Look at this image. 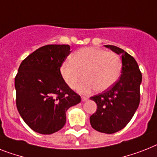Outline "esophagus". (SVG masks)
I'll list each match as a JSON object with an SVG mask.
<instances>
[{
    "instance_id": "1",
    "label": "esophagus",
    "mask_w": 157,
    "mask_h": 157,
    "mask_svg": "<svg viewBox=\"0 0 157 157\" xmlns=\"http://www.w3.org/2000/svg\"><path fill=\"white\" fill-rule=\"evenodd\" d=\"M88 98H89L88 97L82 96V97H81V101H87V100H88Z\"/></svg>"
}]
</instances>
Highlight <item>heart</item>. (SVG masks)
Returning a JSON list of instances; mask_svg holds the SVG:
<instances>
[{
	"label": "heart",
	"instance_id": "heart-1",
	"mask_svg": "<svg viewBox=\"0 0 157 157\" xmlns=\"http://www.w3.org/2000/svg\"><path fill=\"white\" fill-rule=\"evenodd\" d=\"M122 71V60L118 55L97 48H82L71 57V62L61 66L63 80L72 89L76 88L82 77L85 78L78 86V91L88 94L96 89L104 91L118 81Z\"/></svg>",
	"mask_w": 157,
	"mask_h": 157
}]
</instances>
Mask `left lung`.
Wrapping results in <instances>:
<instances>
[{
	"instance_id": "obj_1",
	"label": "left lung",
	"mask_w": 157,
	"mask_h": 157,
	"mask_svg": "<svg viewBox=\"0 0 157 157\" xmlns=\"http://www.w3.org/2000/svg\"><path fill=\"white\" fill-rule=\"evenodd\" d=\"M105 47L121 56L122 74L112 87L90 98L98 109L90 119L96 131L113 134L127 126L140 105L142 73L136 59L127 52L116 46Z\"/></svg>"
}]
</instances>
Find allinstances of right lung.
Wrapping results in <instances>:
<instances>
[{
    "instance_id": "right-lung-1",
    "label": "right lung",
    "mask_w": 157,
    "mask_h": 157,
    "mask_svg": "<svg viewBox=\"0 0 157 157\" xmlns=\"http://www.w3.org/2000/svg\"><path fill=\"white\" fill-rule=\"evenodd\" d=\"M70 53L69 45L43 46L19 66L15 76L17 109L35 132L50 135L62 129L67 109L81 102V96L66 84L60 72Z\"/></svg>"
}]
</instances>
